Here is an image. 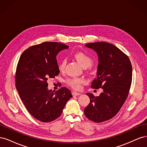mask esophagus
<instances>
[{
  "mask_svg": "<svg viewBox=\"0 0 147 147\" xmlns=\"http://www.w3.org/2000/svg\"><path fill=\"white\" fill-rule=\"evenodd\" d=\"M81 94L80 92H72V95L73 96H79Z\"/></svg>",
  "mask_w": 147,
  "mask_h": 147,
  "instance_id": "1",
  "label": "esophagus"
}]
</instances>
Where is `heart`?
<instances>
[{"label": "heart", "instance_id": "b5f03b06", "mask_svg": "<svg viewBox=\"0 0 147 147\" xmlns=\"http://www.w3.org/2000/svg\"><path fill=\"white\" fill-rule=\"evenodd\" d=\"M74 58L77 60L83 68H87L92 64V59L86 53L83 52H77L74 55ZM66 65V61L62 60L59 64V69L60 71H63L65 69ZM83 82V80L80 78L74 77L69 78L67 81L68 85L72 88L78 90L80 88V84Z\"/></svg>", "mask_w": 147, "mask_h": 147}]
</instances>
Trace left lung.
Instances as JSON below:
<instances>
[{
	"label": "left lung",
	"instance_id": "1",
	"mask_svg": "<svg viewBox=\"0 0 147 147\" xmlns=\"http://www.w3.org/2000/svg\"><path fill=\"white\" fill-rule=\"evenodd\" d=\"M85 47L98 56L97 78L91 83V88H102L103 91L97 97L86 93L90 102L84 113L91 121L104 122L115 117L127 99L132 82V65L129 57L112 44L95 42Z\"/></svg>",
	"mask_w": 147,
	"mask_h": 147
}]
</instances>
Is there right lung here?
<instances>
[{
  "label": "right lung",
  "instance_id": "1",
  "mask_svg": "<svg viewBox=\"0 0 147 147\" xmlns=\"http://www.w3.org/2000/svg\"><path fill=\"white\" fill-rule=\"evenodd\" d=\"M64 44L44 42L29 47L20 56L16 72V86L30 115L42 122L57 119L71 97V91L62 87L55 92L48 90L49 78L60 72L56 56L68 49Z\"/></svg>",
  "mask_w": 147,
  "mask_h": 147
}]
</instances>
